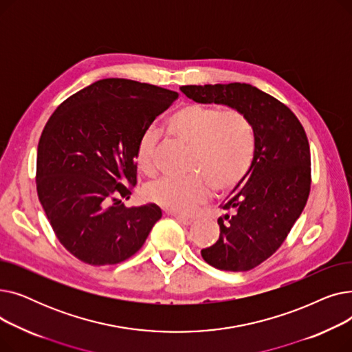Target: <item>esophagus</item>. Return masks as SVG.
I'll list each match as a JSON object with an SVG mask.
<instances>
[{
  "mask_svg": "<svg viewBox=\"0 0 352 352\" xmlns=\"http://www.w3.org/2000/svg\"><path fill=\"white\" fill-rule=\"evenodd\" d=\"M174 218L178 221L179 224L182 226H191L194 223V219L191 217H187V215H181V214H173Z\"/></svg>",
  "mask_w": 352,
  "mask_h": 352,
  "instance_id": "34e87169",
  "label": "esophagus"
}]
</instances>
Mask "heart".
I'll use <instances>...</instances> for the list:
<instances>
[{"label": "heart", "mask_w": 352, "mask_h": 352, "mask_svg": "<svg viewBox=\"0 0 352 352\" xmlns=\"http://www.w3.org/2000/svg\"><path fill=\"white\" fill-rule=\"evenodd\" d=\"M168 129L191 146L186 178H161L146 188V198L177 214H191L211 195V184L218 192L236 187L250 173L256 137L250 118L235 108L218 109L204 104H184L168 120ZM158 131L146 128L141 134L135 160L140 168L155 171Z\"/></svg>", "instance_id": "obj_1"}]
</instances>
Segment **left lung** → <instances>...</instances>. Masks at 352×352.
Masks as SVG:
<instances>
[{
  "label": "left lung",
  "instance_id": "left-lung-1",
  "mask_svg": "<svg viewBox=\"0 0 352 352\" xmlns=\"http://www.w3.org/2000/svg\"><path fill=\"white\" fill-rule=\"evenodd\" d=\"M181 91L195 102L243 111L254 125L251 170L221 204L227 214L218 218V241L201 251L218 270H252L281 247L307 204L311 154L304 126L285 104L250 84L184 85Z\"/></svg>",
  "mask_w": 352,
  "mask_h": 352
}]
</instances>
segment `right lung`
I'll return each instance as SVG.
<instances>
[{
	"instance_id": "right-lung-1",
	"label": "right lung",
	"mask_w": 352,
	"mask_h": 352,
	"mask_svg": "<svg viewBox=\"0 0 352 352\" xmlns=\"http://www.w3.org/2000/svg\"><path fill=\"white\" fill-rule=\"evenodd\" d=\"M175 91L105 78L67 98L44 126L36 192L58 241L80 261L128 260L162 217L155 204L126 208L137 184L141 134L175 100Z\"/></svg>"
}]
</instances>
